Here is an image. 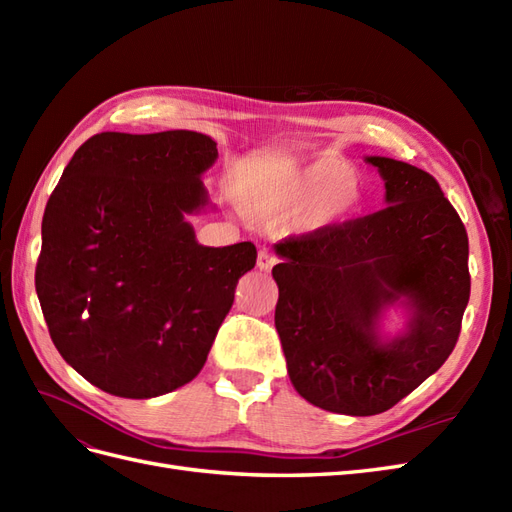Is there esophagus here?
I'll return each mask as SVG.
<instances>
[{"mask_svg": "<svg viewBox=\"0 0 512 512\" xmlns=\"http://www.w3.org/2000/svg\"><path fill=\"white\" fill-rule=\"evenodd\" d=\"M277 265V256L269 250H260L258 252V269L260 271H271Z\"/></svg>", "mask_w": 512, "mask_h": 512, "instance_id": "34e87169", "label": "esophagus"}]
</instances>
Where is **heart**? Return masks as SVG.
Segmentation results:
<instances>
[{"label":"heart","instance_id":"b5f03b06","mask_svg":"<svg viewBox=\"0 0 512 512\" xmlns=\"http://www.w3.org/2000/svg\"><path fill=\"white\" fill-rule=\"evenodd\" d=\"M245 205L260 218L288 215L294 232L314 235L359 218L369 205V183L344 160L318 156L273 170Z\"/></svg>","mask_w":512,"mask_h":512}]
</instances>
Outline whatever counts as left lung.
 Segmentation results:
<instances>
[{"mask_svg": "<svg viewBox=\"0 0 512 512\" xmlns=\"http://www.w3.org/2000/svg\"><path fill=\"white\" fill-rule=\"evenodd\" d=\"M386 205L344 226L275 245V329L297 393L322 410L393 408L444 365L470 299L468 232L438 181L369 156ZM399 300L407 331L382 343L379 316Z\"/></svg>", "mask_w": 512, "mask_h": 512, "instance_id": "8db88e82", "label": "left lung"}]
</instances>
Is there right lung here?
<instances>
[{
    "label": "right lung",
    "instance_id": "1",
    "mask_svg": "<svg viewBox=\"0 0 512 512\" xmlns=\"http://www.w3.org/2000/svg\"><path fill=\"white\" fill-rule=\"evenodd\" d=\"M218 160L190 130L102 132L72 156L42 218L36 292L64 361L128 399L166 395L203 369L250 241L205 247L185 215L209 205Z\"/></svg>",
    "mask_w": 512,
    "mask_h": 512
}]
</instances>
